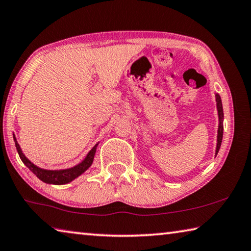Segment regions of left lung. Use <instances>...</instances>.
<instances>
[{
	"label": "left lung",
	"mask_w": 251,
	"mask_h": 251,
	"mask_svg": "<svg viewBox=\"0 0 251 251\" xmlns=\"http://www.w3.org/2000/svg\"><path fill=\"white\" fill-rule=\"evenodd\" d=\"M216 97V106H217V113H218V129H217V144H216V150H215V156L218 152V150L221 148L222 140H223V129H224V126H223V121H224V112H223V105H222V100L218 94L215 95Z\"/></svg>",
	"instance_id": "obj_1"
}]
</instances>
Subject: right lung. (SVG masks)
<instances>
[{"label":"right lung","mask_w":251,"mask_h":251,"mask_svg":"<svg viewBox=\"0 0 251 251\" xmlns=\"http://www.w3.org/2000/svg\"><path fill=\"white\" fill-rule=\"evenodd\" d=\"M14 141H15L17 152H18V154H20V158L23 161V163H24V165L28 168V169L33 172L39 180H42L43 182H45V183L57 184V185L69 183V182L74 181L75 177H78L84 171L88 170L91 167V165H92L93 159L95 156V151H97V147L99 145V144H97L92 149L90 150L88 154H86V157L79 163V165L69 168V169L46 170V169H43V168H39L36 165H34V163L31 162L28 158H26L25 154L22 151L20 145H18V143H17L15 136H14Z\"/></svg>","instance_id":"right-lung-1"}]
</instances>
